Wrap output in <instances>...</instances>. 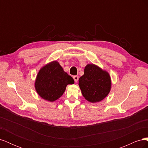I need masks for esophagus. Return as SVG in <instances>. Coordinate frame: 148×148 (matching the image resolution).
<instances>
[{"label":"esophagus","mask_w":148,"mask_h":148,"mask_svg":"<svg viewBox=\"0 0 148 148\" xmlns=\"http://www.w3.org/2000/svg\"><path fill=\"white\" fill-rule=\"evenodd\" d=\"M73 79H74V80H75V82H76V83H77L78 82V79H79V77H78V76H73Z\"/></svg>","instance_id":"34e87169"}]
</instances>
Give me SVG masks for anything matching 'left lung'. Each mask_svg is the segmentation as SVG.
<instances>
[{
  "instance_id": "1",
  "label": "left lung",
  "mask_w": 148,
  "mask_h": 148,
  "mask_svg": "<svg viewBox=\"0 0 148 148\" xmlns=\"http://www.w3.org/2000/svg\"><path fill=\"white\" fill-rule=\"evenodd\" d=\"M78 85L84 99L91 103L100 102L109 95L112 86L109 73L93 64L84 67Z\"/></svg>"
}]
</instances>
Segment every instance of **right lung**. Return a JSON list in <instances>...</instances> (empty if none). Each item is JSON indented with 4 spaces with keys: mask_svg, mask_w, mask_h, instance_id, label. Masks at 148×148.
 Instances as JSON below:
<instances>
[{
    "mask_svg": "<svg viewBox=\"0 0 148 148\" xmlns=\"http://www.w3.org/2000/svg\"><path fill=\"white\" fill-rule=\"evenodd\" d=\"M74 83L73 78L65 72L59 62L53 60L39 70L35 79L34 88L43 99L53 102L62 96L67 85Z\"/></svg>",
    "mask_w": 148,
    "mask_h": 148,
    "instance_id": "add662e5",
    "label": "right lung"
}]
</instances>
